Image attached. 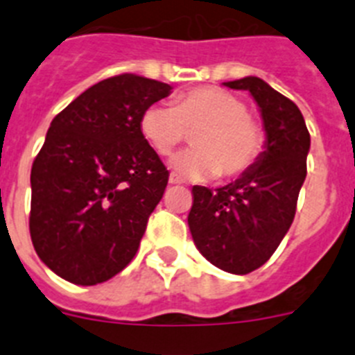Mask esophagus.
Listing matches in <instances>:
<instances>
[{
  "instance_id": "34e87169",
  "label": "esophagus",
  "mask_w": 355,
  "mask_h": 355,
  "mask_svg": "<svg viewBox=\"0 0 355 355\" xmlns=\"http://www.w3.org/2000/svg\"><path fill=\"white\" fill-rule=\"evenodd\" d=\"M168 183H171V184H181L183 181H181V178H178L175 174H171V178H168Z\"/></svg>"
}]
</instances>
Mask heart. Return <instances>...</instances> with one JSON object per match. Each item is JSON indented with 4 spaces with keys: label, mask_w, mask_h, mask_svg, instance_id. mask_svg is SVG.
<instances>
[{
    "label": "heart",
    "mask_w": 355,
    "mask_h": 355,
    "mask_svg": "<svg viewBox=\"0 0 355 355\" xmlns=\"http://www.w3.org/2000/svg\"><path fill=\"white\" fill-rule=\"evenodd\" d=\"M140 130L162 156L193 137V149L174 158V168L190 180L218 174L234 180L256 165L265 149V131L240 97L216 87L181 94L175 106L156 103L142 114Z\"/></svg>",
    "instance_id": "heart-1"
}]
</instances>
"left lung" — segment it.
<instances>
[{
	"label": "left lung",
	"mask_w": 355,
	"mask_h": 355,
	"mask_svg": "<svg viewBox=\"0 0 355 355\" xmlns=\"http://www.w3.org/2000/svg\"><path fill=\"white\" fill-rule=\"evenodd\" d=\"M249 90L261 110L265 150L250 171L222 188H192L188 225L193 243L211 265L245 275L270 259L297 211L311 146L299 106L261 78L227 81Z\"/></svg>",
	"instance_id": "left-lung-1"
}]
</instances>
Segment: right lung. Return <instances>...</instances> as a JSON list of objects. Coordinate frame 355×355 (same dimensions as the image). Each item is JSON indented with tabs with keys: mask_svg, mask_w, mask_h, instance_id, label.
I'll list each match as a JSON object with an SVG mask.
<instances>
[{
	"mask_svg": "<svg viewBox=\"0 0 355 355\" xmlns=\"http://www.w3.org/2000/svg\"><path fill=\"white\" fill-rule=\"evenodd\" d=\"M172 87L139 74L92 85L53 119L31 167L35 252L69 283H105L130 265L168 183L140 130Z\"/></svg>",
	"mask_w": 355,
	"mask_h": 355,
	"instance_id": "add662e5",
	"label": "right lung"
}]
</instances>
